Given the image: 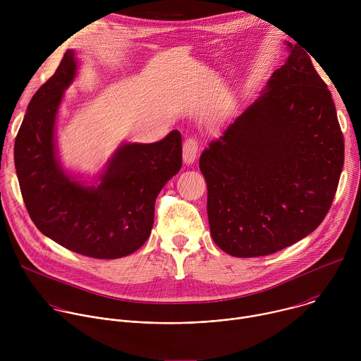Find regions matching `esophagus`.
Instances as JSON below:
<instances>
[{
    "instance_id": "1",
    "label": "esophagus",
    "mask_w": 361,
    "mask_h": 361,
    "mask_svg": "<svg viewBox=\"0 0 361 361\" xmlns=\"http://www.w3.org/2000/svg\"><path fill=\"white\" fill-rule=\"evenodd\" d=\"M197 156H198V141L190 137L183 144V160L187 166H190L195 161Z\"/></svg>"
}]
</instances>
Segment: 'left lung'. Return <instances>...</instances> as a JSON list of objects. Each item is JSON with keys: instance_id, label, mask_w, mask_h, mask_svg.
<instances>
[{"instance_id": "left-lung-1", "label": "left lung", "mask_w": 361, "mask_h": 361, "mask_svg": "<svg viewBox=\"0 0 361 361\" xmlns=\"http://www.w3.org/2000/svg\"><path fill=\"white\" fill-rule=\"evenodd\" d=\"M267 88L201 152L214 243L234 257L280 251L327 216L344 164L333 97L298 44Z\"/></svg>"}]
</instances>
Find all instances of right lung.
I'll return each instance as SVG.
<instances>
[{
  "label": "right lung",
  "mask_w": 361,
  "mask_h": 361,
  "mask_svg": "<svg viewBox=\"0 0 361 361\" xmlns=\"http://www.w3.org/2000/svg\"><path fill=\"white\" fill-rule=\"evenodd\" d=\"M77 73L74 49L31 98L14 145L27 212L37 228L60 245L92 259H120L149 237L154 204L183 163L181 134L152 144H123L98 185H82L61 169L56 117Z\"/></svg>",
  "instance_id": "add662e5"
}]
</instances>
